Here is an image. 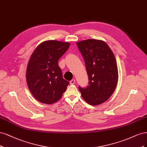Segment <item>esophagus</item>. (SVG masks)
Masks as SVG:
<instances>
[{
	"mask_svg": "<svg viewBox=\"0 0 147 147\" xmlns=\"http://www.w3.org/2000/svg\"><path fill=\"white\" fill-rule=\"evenodd\" d=\"M75 83V79H72L71 80H70V84H74Z\"/></svg>",
	"mask_w": 147,
	"mask_h": 147,
	"instance_id": "obj_1",
	"label": "esophagus"
}]
</instances>
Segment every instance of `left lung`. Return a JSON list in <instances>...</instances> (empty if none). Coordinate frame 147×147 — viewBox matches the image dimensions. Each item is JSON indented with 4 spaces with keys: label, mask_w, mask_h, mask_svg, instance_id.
I'll return each instance as SVG.
<instances>
[{
    "label": "left lung",
    "mask_w": 147,
    "mask_h": 147,
    "mask_svg": "<svg viewBox=\"0 0 147 147\" xmlns=\"http://www.w3.org/2000/svg\"><path fill=\"white\" fill-rule=\"evenodd\" d=\"M86 64L88 76L87 87H79L83 99L91 105L107 101L118 82V69L113 52L105 41L89 39L76 43Z\"/></svg>",
    "instance_id": "1"
}]
</instances>
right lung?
Listing matches in <instances>:
<instances>
[{"instance_id": "add662e5", "label": "right lung", "mask_w": 147, "mask_h": 147, "mask_svg": "<svg viewBox=\"0 0 147 147\" xmlns=\"http://www.w3.org/2000/svg\"><path fill=\"white\" fill-rule=\"evenodd\" d=\"M70 44L49 40L41 43L28 63L26 80L30 92L38 101L53 104L61 98L69 82L63 78L58 61Z\"/></svg>"}]
</instances>
